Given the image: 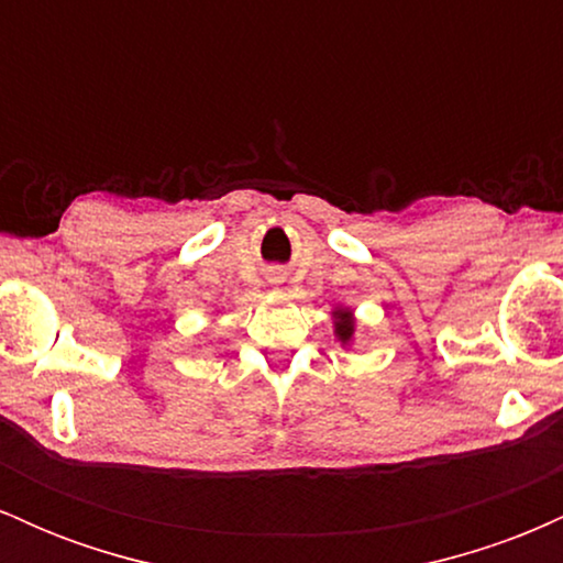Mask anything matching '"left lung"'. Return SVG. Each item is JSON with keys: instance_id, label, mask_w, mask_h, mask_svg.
<instances>
[{"instance_id": "left-lung-1", "label": "left lung", "mask_w": 563, "mask_h": 563, "mask_svg": "<svg viewBox=\"0 0 563 563\" xmlns=\"http://www.w3.org/2000/svg\"><path fill=\"white\" fill-rule=\"evenodd\" d=\"M335 333H339V339L341 341H349L352 339V333H354V320H352V314L349 312H335Z\"/></svg>"}]
</instances>
